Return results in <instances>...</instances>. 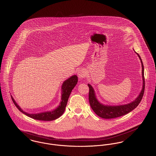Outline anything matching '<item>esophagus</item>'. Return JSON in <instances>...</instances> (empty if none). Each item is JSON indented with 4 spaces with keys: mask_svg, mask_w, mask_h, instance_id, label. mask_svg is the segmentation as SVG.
Wrapping results in <instances>:
<instances>
[{
    "mask_svg": "<svg viewBox=\"0 0 156 156\" xmlns=\"http://www.w3.org/2000/svg\"><path fill=\"white\" fill-rule=\"evenodd\" d=\"M77 75H78V76L80 79H83L85 76H86V75H87V72L86 71L84 70V69H80L78 71V72L77 73Z\"/></svg>",
    "mask_w": 156,
    "mask_h": 156,
    "instance_id": "1",
    "label": "esophagus"
}]
</instances>
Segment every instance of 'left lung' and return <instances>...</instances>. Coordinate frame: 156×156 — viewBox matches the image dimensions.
<instances>
[{
	"instance_id": "8db88e82",
	"label": "left lung",
	"mask_w": 156,
	"mask_h": 156,
	"mask_svg": "<svg viewBox=\"0 0 156 156\" xmlns=\"http://www.w3.org/2000/svg\"><path fill=\"white\" fill-rule=\"evenodd\" d=\"M135 53L138 55L140 60H141V66H142V78H143V88L138 96L132 102L125 104L120 105L117 106L105 105L99 101L96 96V92L91 85L88 84L89 87V102L90 106L93 111L95 112L97 115L99 117L104 119H112L120 117L125 115L132 110L136 108L139 103L141 102L143 97L144 95V89H145V81H144V65L143 61L140 56L135 51Z\"/></svg>"
}]
</instances>
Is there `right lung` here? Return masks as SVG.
I'll return each mask as SVG.
<instances>
[{
    "mask_svg": "<svg viewBox=\"0 0 156 156\" xmlns=\"http://www.w3.org/2000/svg\"><path fill=\"white\" fill-rule=\"evenodd\" d=\"M78 83V76L76 75H72L63 81L61 87V100L57 108L50 111L43 112L37 113H29L23 110L16 103L13 97L11 96L12 101L18 110L27 116L34 119L44 121H51L55 120L61 116L65 112L69 97L70 96L73 88Z\"/></svg>",
    "mask_w": 156,
    "mask_h": 156,
    "instance_id": "add662e5",
    "label": "right lung"
}]
</instances>
